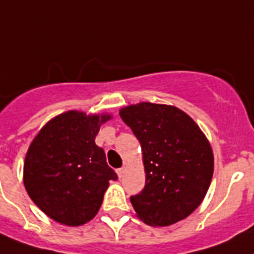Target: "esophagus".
Listing matches in <instances>:
<instances>
[{
	"instance_id": "obj_1",
	"label": "esophagus",
	"mask_w": 254,
	"mask_h": 254,
	"mask_svg": "<svg viewBox=\"0 0 254 254\" xmlns=\"http://www.w3.org/2000/svg\"><path fill=\"white\" fill-rule=\"evenodd\" d=\"M117 176H119V178H123L124 173H125V168H119V169L116 170Z\"/></svg>"
}]
</instances>
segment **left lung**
Returning <instances> with one entry per match:
<instances>
[{"instance_id":"obj_1","label":"left lung","mask_w":254,"mask_h":254,"mask_svg":"<svg viewBox=\"0 0 254 254\" xmlns=\"http://www.w3.org/2000/svg\"><path fill=\"white\" fill-rule=\"evenodd\" d=\"M143 151L146 186L130 196L143 222L169 226L203 201L213 176L210 144L195 121L173 106L138 103L120 111Z\"/></svg>"}]
</instances>
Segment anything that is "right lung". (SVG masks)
<instances>
[{
  "label": "right lung",
  "instance_id": "add662e5",
  "mask_svg": "<svg viewBox=\"0 0 254 254\" xmlns=\"http://www.w3.org/2000/svg\"><path fill=\"white\" fill-rule=\"evenodd\" d=\"M110 115L68 111L49 121L31 143L24 163L29 197L54 221L80 226L94 218L110 181L117 174L95 144Z\"/></svg>",
  "mask_w": 254,
  "mask_h": 254
}]
</instances>
